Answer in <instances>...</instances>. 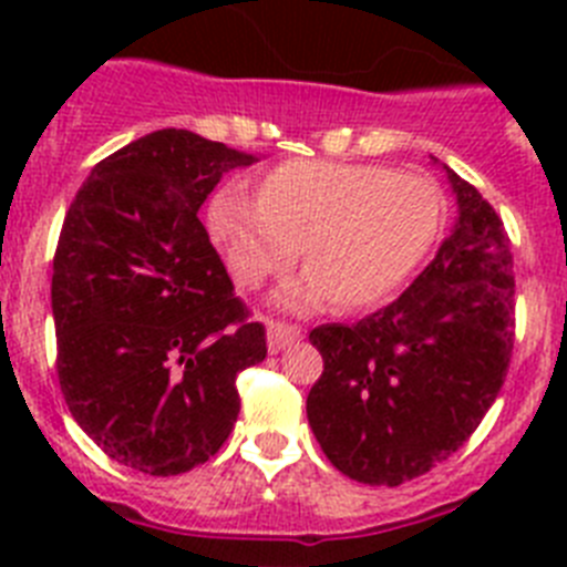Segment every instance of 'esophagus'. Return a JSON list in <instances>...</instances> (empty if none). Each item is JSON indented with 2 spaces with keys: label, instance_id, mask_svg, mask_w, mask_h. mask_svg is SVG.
I'll return each instance as SVG.
<instances>
[{
  "label": "esophagus",
  "instance_id": "34e87169",
  "mask_svg": "<svg viewBox=\"0 0 567 567\" xmlns=\"http://www.w3.org/2000/svg\"><path fill=\"white\" fill-rule=\"evenodd\" d=\"M300 329L292 323H280V320H269L267 323V340L272 352H284L287 346H292L295 340H300Z\"/></svg>",
  "mask_w": 567,
  "mask_h": 567
}]
</instances>
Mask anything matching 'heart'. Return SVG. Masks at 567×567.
<instances>
[{
	"instance_id": "1",
	"label": "heart",
	"mask_w": 567,
	"mask_h": 567,
	"mask_svg": "<svg viewBox=\"0 0 567 567\" xmlns=\"http://www.w3.org/2000/svg\"><path fill=\"white\" fill-rule=\"evenodd\" d=\"M440 193L429 178L378 164L295 158L269 169L255 202L221 189L209 202V233L240 287H260L303 249L307 278L278 292L287 309L329 298L334 312L385 300L432 249Z\"/></svg>"
}]
</instances>
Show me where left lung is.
Returning <instances> with one entry per match:
<instances>
[{"mask_svg":"<svg viewBox=\"0 0 567 567\" xmlns=\"http://www.w3.org/2000/svg\"><path fill=\"white\" fill-rule=\"evenodd\" d=\"M457 224L414 284L352 327L309 332L307 417L329 463L400 485L452 457L497 400L514 349V255L499 215L443 164Z\"/></svg>","mask_w":567,"mask_h":567,"instance_id":"8db88e82","label":"left lung"}]
</instances>
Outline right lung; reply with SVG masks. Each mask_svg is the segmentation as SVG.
<instances>
[{
    "label": "right lung",
    "instance_id": "1",
    "mask_svg": "<svg viewBox=\"0 0 567 567\" xmlns=\"http://www.w3.org/2000/svg\"><path fill=\"white\" fill-rule=\"evenodd\" d=\"M258 155L155 130L90 169L64 215L50 303L64 403L115 463L173 477L238 420L235 378L267 358L198 209Z\"/></svg>",
    "mask_w": 567,
    "mask_h": 567
}]
</instances>
